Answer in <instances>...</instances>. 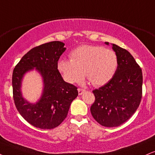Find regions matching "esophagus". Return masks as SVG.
I'll return each instance as SVG.
<instances>
[{"label": "esophagus", "instance_id": "34e87169", "mask_svg": "<svg viewBox=\"0 0 155 155\" xmlns=\"http://www.w3.org/2000/svg\"><path fill=\"white\" fill-rule=\"evenodd\" d=\"M84 92H85L84 89H80V88L78 89V92H79V95H81V94H82Z\"/></svg>", "mask_w": 155, "mask_h": 155}]
</instances>
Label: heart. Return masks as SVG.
Masks as SVG:
<instances>
[{"label": "heart", "instance_id": "obj_1", "mask_svg": "<svg viewBox=\"0 0 155 155\" xmlns=\"http://www.w3.org/2000/svg\"><path fill=\"white\" fill-rule=\"evenodd\" d=\"M70 58L71 61H59L58 68L71 84L79 82L85 75L94 87L105 85L114 76L118 65L113 50L99 45L80 46L71 53Z\"/></svg>", "mask_w": 155, "mask_h": 155}]
</instances>
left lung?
I'll return each instance as SVG.
<instances>
[{
    "mask_svg": "<svg viewBox=\"0 0 155 155\" xmlns=\"http://www.w3.org/2000/svg\"><path fill=\"white\" fill-rule=\"evenodd\" d=\"M113 50L118 61L116 72L109 82L92 91L95 100L90 108L94 120L105 127H116L128 120L142 97L140 66L128 50L115 44Z\"/></svg>",
    "mask_w": 155,
    "mask_h": 155,
    "instance_id": "8db88e82",
    "label": "left lung"
}]
</instances>
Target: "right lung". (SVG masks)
Listing matches in <instances>:
<instances>
[{"instance_id":"right-lung-1","label":"right lung","mask_w":155,"mask_h":155,"mask_svg":"<svg viewBox=\"0 0 155 155\" xmlns=\"http://www.w3.org/2000/svg\"><path fill=\"white\" fill-rule=\"evenodd\" d=\"M53 41L31 49L15 66L12 75L13 97L16 109L29 124L41 129H52L66 118L71 103L78 96L77 87L63 80L58 61L66 48ZM35 68L44 80L42 96L36 104L24 99L21 92L24 74Z\"/></svg>"}]
</instances>
